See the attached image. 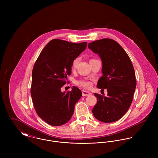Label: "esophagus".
Returning <instances> with one entry per match:
<instances>
[{
    "instance_id": "obj_1",
    "label": "esophagus",
    "mask_w": 158,
    "mask_h": 158,
    "mask_svg": "<svg viewBox=\"0 0 158 158\" xmlns=\"http://www.w3.org/2000/svg\"><path fill=\"white\" fill-rule=\"evenodd\" d=\"M82 94H83V96H88L92 94L90 92L84 90H82Z\"/></svg>"
}]
</instances>
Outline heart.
I'll list each match as a JSON object with an SVG mask.
<instances>
[{
    "label": "heart",
    "mask_w": 158,
    "mask_h": 158,
    "mask_svg": "<svg viewBox=\"0 0 158 158\" xmlns=\"http://www.w3.org/2000/svg\"><path fill=\"white\" fill-rule=\"evenodd\" d=\"M79 62H80V58H75L73 61L72 64V69H75V68H76L78 64L79 63ZM76 85H77L79 86L83 87V88H88L91 86L90 82L87 81V80H84L77 81L76 82Z\"/></svg>",
    "instance_id": "heart-1"
}]
</instances>
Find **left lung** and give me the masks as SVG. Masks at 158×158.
<instances>
[{
  "mask_svg": "<svg viewBox=\"0 0 158 158\" xmlns=\"http://www.w3.org/2000/svg\"><path fill=\"white\" fill-rule=\"evenodd\" d=\"M88 47L102 61L103 75L97 86L108 92L106 96L94 93L97 102L93 115L102 122H115L127 112L133 101L136 80L132 62L124 49L111 39L93 41Z\"/></svg>",
  "mask_w": 158,
  "mask_h": 158,
  "instance_id": "1",
  "label": "left lung"
}]
</instances>
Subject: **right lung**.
Masks as SVG:
<instances>
[{"label":"right lung","mask_w":158,"mask_h":158,"mask_svg":"<svg viewBox=\"0 0 158 158\" xmlns=\"http://www.w3.org/2000/svg\"><path fill=\"white\" fill-rule=\"evenodd\" d=\"M87 43H72L55 39L43 48L32 70L31 95L36 112L45 122L61 126L71 118L82 96L77 87L61 92L71 74L72 64L86 48Z\"/></svg>","instance_id":"obj_1"}]
</instances>
